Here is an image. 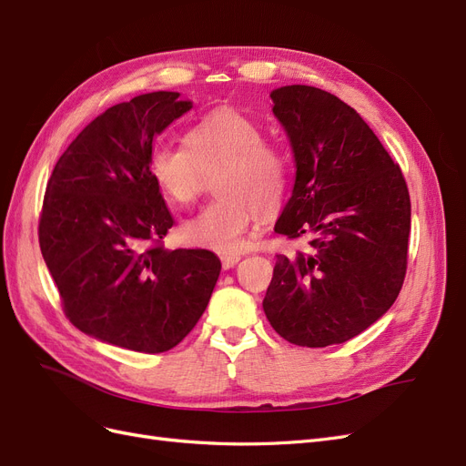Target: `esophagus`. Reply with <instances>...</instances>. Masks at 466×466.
Here are the masks:
<instances>
[{"label":"esophagus","instance_id":"1","mask_svg":"<svg viewBox=\"0 0 466 466\" xmlns=\"http://www.w3.org/2000/svg\"><path fill=\"white\" fill-rule=\"evenodd\" d=\"M238 260H241V255H221V264L225 270H228V268H233Z\"/></svg>","mask_w":466,"mask_h":466}]
</instances>
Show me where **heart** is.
Returning <instances> with one entry per match:
<instances>
[{
  "label": "heart",
  "mask_w": 466,
  "mask_h": 466,
  "mask_svg": "<svg viewBox=\"0 0 466 466\" xmlns=\"http://www.w3.org/2000/svg\"><path fill=\"white\" fill-rule=\"evenodd\" d=\"M264 126L237 108H218L196 122L187 144L157 142L147 168L157 188L177 206H190L204 190L206 175L223 168L219 200L182 223L188 245L233 252L245 245L255 211L270 214L289 185V159L279 146L266 142Z\"/></svg>",
  "instance_id": "heart-1"
}]
</instances>
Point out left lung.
Segmentation results:
<instances>
[{
    "label": "left lung",
    "mask_w": 466,
    "mask_h": 466,
    "mask_svg": "<svg viewBox=\"0 0 466 466\" xmlns=\"http://www.w3.org/2000/svg\"><path fill=\"white\" fill-rule=\"evenodd\" d=\"M270 96L298 168L274 231L307 238L309 248L278 255L264 313L295 346L342 344L399 298L410 194L400 167L340 98L309 86Z\"/></svg>",
    "instance_id": "1"
}]
</instances>
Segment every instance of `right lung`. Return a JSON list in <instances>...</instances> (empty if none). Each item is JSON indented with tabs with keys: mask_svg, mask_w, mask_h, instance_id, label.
<instances>
[{
	"mask_svg": "<svg viewBox=\"0 0 466 466\" xmlns=\"http://www.w3.org/2000/svg\"><path fill=\"white\" fill-rule=\"evenodd\" d=\"M178 96L139 95L87 124L56 163L38 221L42 257L69 322L144 354L182 342L221 270L211 250L163 247L175 219L147 161L155 136L192 108Z\"/></svg>",
	"mask_w": 466,
	"mask_h": 466,
	"instance_id": "obj_1",
	"label": "right lung"
}]
</instances>
